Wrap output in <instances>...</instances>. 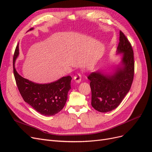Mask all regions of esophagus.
I'll return each instance as SVG.
<instances>
[{"instance_id": "34e87169", "label": "esophagus", "mask_w": 152, "mask_h": 152, "mask_svg": "<svg viewBox=\"0 0 152 152\" xmlns=\"http://www.w3.org/2000/svg\"><path fill=\"white\" fill-rule=\"evenodd\" d=\"M81 75L80 73H79V74H77L74 77V80L75 81L76 83H80L81 81Z\"/></svg>"}]
</instances>
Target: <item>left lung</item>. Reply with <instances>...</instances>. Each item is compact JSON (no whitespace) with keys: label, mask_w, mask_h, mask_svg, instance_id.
<instances>
[{"label":"left lung","mask_w":152,"mask_h":152,"mask_svg":"<svg viewBox=\"0 0 152 152\" xmlns=\"http://www.w3.org/2000/svg\"><path fill=\"white\" fill-rule=\"evenodd\" d=\"M117 54H122V59L112 72L101 70L87 77L91 81V105L99 112L115 109L129 93L134 72V53L130 42L120 31Z\"/></svg>","instance_id":"1"}]
</instances>
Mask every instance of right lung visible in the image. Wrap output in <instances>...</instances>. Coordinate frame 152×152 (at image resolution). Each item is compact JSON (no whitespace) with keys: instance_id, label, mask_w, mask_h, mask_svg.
<instances>
[{"instance_id":"1","label":"right lung","mask_w":152,"mask_h":152,"mask_svg":"<svg viewBox=\"0 0 152 152\" xmlns=\"http://www.w3.org/2000/svg\"><path fill=\"white\" fill-rule=\"evenodd\" d=\"M32 30L33 28L29 30ZM19 54V44H18L13 56V72L22 98L43 115H54L61 111L66 103L68 93L71 89L72 77H63L48 84H37L25 79L15 68V61Z\"/></svg>"}]
</instances>
